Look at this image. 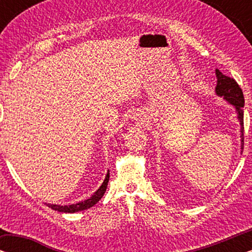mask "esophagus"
<instances>
[{"mask_svg":"<svg viewBox=\"0 0 252 252\" xmlns=\"http://www.w3.org/2000/svg\"><path fill=\"white\" fill-rule=\"evenodd\" d=\"M141 124H142V123H141Z\"/></svg>","mask_w":252,"mask_h":252,"instance_id":"esophagus-1","label":"esophagus"}]
</instances>
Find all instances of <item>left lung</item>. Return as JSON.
<instances>
[{
    "label": "left lung",
    "instance_id": "8db88e82",
    "mask_svg": "<svg viewBox=\"0 0 252 252\" xmlns=\"http://www.w3.org/2000/svg\"><path fill=\"white\" fill-rule=\"evenodd\" d=\"M216 77H217V86H216V94L219 97H222L226 102L232 104L235 108L237 119L240 122V137H241V154L243 151V106H244V97L242 89L237 85V82L234 79L226 77L222 74L218 68H216Z\"/></svg>",
    "mask_w": 252,
    "mask_h": 252
}]
</instances>
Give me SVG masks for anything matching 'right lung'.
I'll use <instances>...</instances> for the list:
<instances>
[{
    "mask_svg": "<svg viewBox=\"0 0 252 252\" xmlns=\"http://www.w3.org/2000/svg\"><path fill=\"white\" fill-rule=\"evenodd\" d=\"M109 178H110V172L108 171V173L105 175L104 181L102 182V185L99 186V188L96 190L94 194H93L91 197L85 199V201L78 202L75 204H71V205H60V204H50L48 203V206L51 208L55 211L58 212H65V213H74V212H79V211H84V210L91 209L92 206H94L96 203H97L99 199L103 197L104 192L106 191V187H108V182H109Z\"/></svg>",
    "mask_w": 252,
    "mask_h": 252,
    "instance_id": "obj_1",
    "label": "right lung"
}]
</instances>
